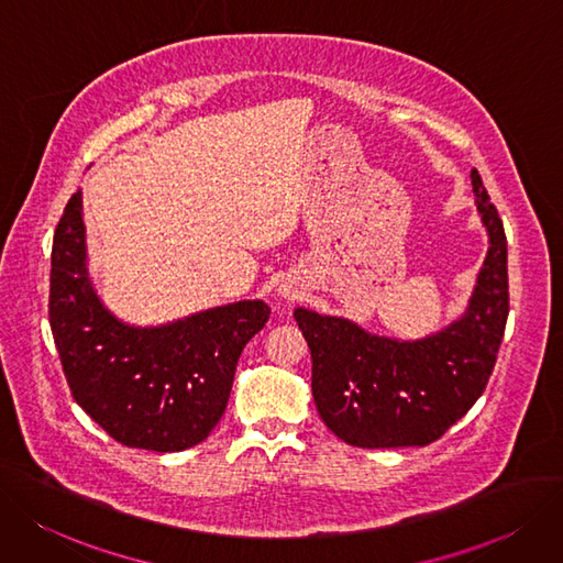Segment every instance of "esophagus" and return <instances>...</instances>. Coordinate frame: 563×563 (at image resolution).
<instances>
[{
	"label": "esophagus",
	"mask_w": 563,
	"mask_h": 563,
	"mask_svg": "<svg viewBox=\"0 0 563 563\" xmlns=\"http://www.w3.org/2000/svg\"><path fill=\"white\" fill-rule=\"evenodd\" d=\"M284 296H286V294H284Z\"/></svg>",
	"instance_id": "esophagus-1"
}]
</instances>
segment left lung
<instances>
[{"mask_svg":"<svg viewBox=\"0 0 563 563\" xmlns=\"http://www.w3.org/2000/svg\"><path fill=\"white\" fill-rule=\"evenodd\" d=\"M489 250L464 317L424 340L378 336L349 319L298 307L311 351V395L332 434L357 448L427 445L483 395L508 319V250L501 217L471 170Z\"/></svg>","mask_w":563,"mask_h":563,"instance_id":"obj_1","label":"left lung"}]
</instances>
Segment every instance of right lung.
<instances>
[{"label":"right lung","mask_w":563,"mask_h":563,"mask_svg":"<svg viewBox=\"0 0 563 563\" xmlns=\"http://www.w3.org/2000/svg\"><path fill=\"white\" fill-rule=\"evenodd\" d=\"M48 317L78 407L122 445L177 453L208 439L221 420L238 357L269 307L242 300L159 328L122 323L87 275L78 189L53 238Z\"/></svg>","instance_id":"obj_1"}]
</instances>
